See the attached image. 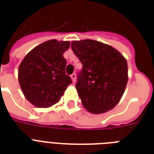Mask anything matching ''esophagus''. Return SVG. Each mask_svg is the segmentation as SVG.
I'll return each instance as SVG.
<instances>
[{"label":"esophagus","mask_w":154,"mask_h":154,"mask_svg":"<svg viewBox=\"0 0 154 154\" xmlns=\"http://www.w3.org/2000/svg\"><path fill=\"white\" fill-rule=\"evenodd\" d=\"M70 77H71V78H72V82H73V83H74L75 82H76V74H75V73H72V75H71V76H70Z\"/></svg>","instance_id":"obj_1"}]
</instances>
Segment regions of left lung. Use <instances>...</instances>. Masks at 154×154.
I'll return each mask as SVG.
<instances>
[{
	"instance_id": "1",
	"label": "left lung",
	"mask_w": 154,
	"mask_h": 154,
	"mask_svg": "<svg viewBox=\"0 0 154 154\" xmlns=\"http://www.w3.org/2000/svg\"><path fill=\"white\" fill-rule=\"evenodd\" d=\"M71 48L83 65L76 89L84 108L94 114L112 109L128 82L126 59L113 47L94 40L73 41Z\"/></svg>"
}]
</instances>
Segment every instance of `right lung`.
I'll list each match as a JSON object with an SVG mask.
<instances>
[{"label":"right lung","instance_id":"obj_1","mask_svg":"<svg viewBox=\"0 0 154 154\" xmlns=\"http://www.w3.org/2000/svg\"><path fill=\"white\" fill-rule=\"evenodd\" d=\"M70 42L49 40L32 49L18 69V81L23 94L31 104L48 108L60 100L72 80L65 74L63 54Z\"/></svg>","mask_w":154,"mask_h":154}]
</instances>
